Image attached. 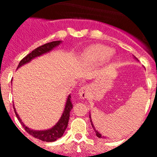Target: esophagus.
Returning a JSON list of instances; mask_svg holds the SVG:
<instances>
[{"mask_svg":"<svg viewBox=\"0 0 157 157\" xmlns=\"http://www.w3.org/2000/svg\"><path fill=\"white\" fill-rule=\"evenodd\" d=\"M89 86H83L82 87H81L79 90H78V95H79L80 98H86L88 97L89 94Z\"/></svg>","mask_w":157,"mask_h":157,"instance_id":"esophagus-1","label":"esophagus"}]
</instances>
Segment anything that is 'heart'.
I'll list each match as a JSON object with an SVG mask.
<instances>
[{
    "instance_id": "obj_1",
    "label": "heart",
    "mask_w": 157,
    "mask_h": 157,
    "mask_svg": "<svg viewBox=\"0 0 157 157\" xmlns=\"http://www.w3.org/2000/svg\"><path fill=\"white\" fill-rule=\"evenodd\" d=\"M114 56V52L108 46L95 44L87 47L82 53V58L90 63H98L103 60L105 63L111 61Z\"/></svg>"
}]
</instances>
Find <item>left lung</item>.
Segmentation results:
<instances>
[{
  "label": "left lung",
  "mask_w": 157,
  "mask_h": 157,
  "mask_svg": "<svg viewBox=\"0 0 157 157\" xmlns=\"http://www.w3.org/2000/svg\"><path fill=\"white\" fill-rule=\"evenodd\" d=\"M135 58V57H134ZM135 59H137V58H135ZM90 123H91V125H92V127L93 129L94 130V131H95V134L96 135H97V137H98L99 138H107L106 136H104V135H101V134L100 132H98V130H96L95 127L94 126V123H93L92 122V120H91V116H90Z\"/></svg>",
  "instance_id": "8db88e82"
}]
</instances>
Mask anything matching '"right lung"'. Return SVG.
<instances>
[{
	"label": "right lung",
	"instance_id": "add662e5",
	"mask_svg": "<svg viewBox=\"0 0 157 157\" xmlns=\"http://www.w3.org/2000/svg\"><path fill=\"white\" fill-rule=\"evenodd\" d=\"M62 41H52V42L47 43L45 45H41V46L37 47V48L34 49L30 53H29L27 56H25L21 61L19 62V65L17 67V69L20 67L23 66L26 63H28L31 61L32 59H34L36 57H38L40 56H42L44 54L47 53V52H49L51 50H52L54 48H56V46L61 44ZM71 94L67 96V98L66 104H65L64 109H63V112L61 115V117L59 118V121L52 127V128L47 129V130H32V129L29 128L27 126H26L23 123V122L22 121L21 119L19 118V115L17 114V112L16 110V108L14 106V111H15V113H16V116H17L18 120L20 122L22 125H23V128L25 129V130L27 131L28 134H30V135L33 136L34 138H37V139H40L43 141H47V142H51V141H55L58 139V138H61L62 136L63 135V133H64L65 130H66L67 127V124H68L69 121V117H70V112L71 111L72 108H73V105L71 103Z\"/></svg>",
	"mask_w": 157,
	"mask_h": 157
}]
</instances>
